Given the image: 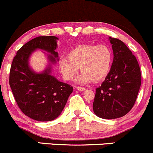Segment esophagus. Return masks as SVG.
<instances>
[{
    "instance_id": "34e87169",
    "label": "esophagus",
    "mask_w": 153,
    "mask_h": 153,
    "mask_svg": "<svg viewBox=\"0 0 153 153\" xmlns=\"http://www.w3.org/2000/svg\"><path fill=\"white\" fill-rule=\"evenodd\" d=\"M76 89L78 90H79V91H84V90H85V88H82V87L77 86Z\"/></svg>"
}]
</instances>
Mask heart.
<instances>
[{
	"mask_svg": "<svg viewBox=\"0 0 153 153\" xmlns=\"http://www.w3.org/2000/svg\"><path fill=\"white\" fill-rule=\"evenodd\" d=\"M68 57L58 62L62 76L65 80L71 81L80 68L82 74L77 82L82 84L101 81L109 73L113 62L112 50L106 44L77 46L68 52Z\"/></svg>",
	"mask_w": 153,
	"mask_h": 153,
	"instance_id": "1",
	"label": "heart"
}]
</instances>
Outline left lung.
Segmentation results:
<instances>
[{"label": "left lung", "mask_w": 153, "mask_h": 153, "mask_svg": "<svg viewBox=\"0 0 153 153\" xmlns=\"http://www.w3.org/2000/svg\"><path fill=\"white\" fill-rule=\"evenodd\" d=\"M114 60L109 74L96 89L93 111L103 119L126 115L136 102L142 82L139 63L122 41L109 37Z\"/></svg>", "instance_id": "1"}]
</instances>
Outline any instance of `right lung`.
Listing matches in <instances>:
<instances>
[{
    "instance_id": "right-lung-1",
    "label": "right lung",
    "mask_w": 153,
    "mask_h": 153,
    "mask_svg": "<svg viewBox=\"0 0 153 153\" xmlns=\"http://www.w3.org/2000/svg\"><path fill=\"white\" fill-rule=\"evenodd\" d=\"M57 37L39 36L24 44L13 59L9 73V85L21 111L37 121H51L60 114L73 87L51 76L49 66L43 73L36 74L29 68L28 58L33 51L42 49L50 52L51 62L58 55Z\"/></svg>"
}]
</instances>
